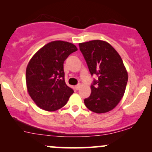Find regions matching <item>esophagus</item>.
I'll use <instances>...</instances> for the list:
<instances>
[{
  "label": "esophagus",
  "mask_w": 152,
  "mask_h": 152,
  "mask_svg": "<svg viewBox=\"0 0 152 152\" xmlns=\"http://www.w3.org/2000/svg\"><path fill=\"white\" fill-rule=\"evenodd\" d=\"M80 87H81V84H78V85H76V86H75V89L76 90H78L80 88Z\"/></svg>",
  "instance_id": "obj_1"
}]
</instances>
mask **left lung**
I'll use <instances>...</instances> for the list:
<instances>
[{"label": "left lung", "instance_id": "obj_1", "mask_svg": "<svg viewBox=\"0 0 152 152\" xmlns=\"http://www.w3.org/2000/svg\"><path fill=\"white\" fill-rule=\"evenodd\" d=\"M91 76L96 74L91 85V93L84 99L91 111L102 114L112 110L119 103L128 81V74L123 61L109 43L100 40L78 44Z\"/></svg>", "mask_w": 152, "mask_h": 152}]
</instances>
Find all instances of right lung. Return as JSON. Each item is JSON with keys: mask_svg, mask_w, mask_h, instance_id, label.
<instances>
[{"mask_svg": "<svg viewBox=\"0 0 152 152\" xmlns=\"http://www.w3.org/2000/svg\"><path fill=\"white\" fill-rule=\"evenodd\" d=\"M77 50L73 43L55 41L35 54L26 68L27 89L38 107L48 111L65 106L74 90L66 84L64 62Z\"/></svg>", "mask_w": 152, "mask_h": 152, "instance_id": "1", "label": "right lung"}]
</instances>
